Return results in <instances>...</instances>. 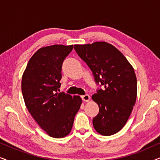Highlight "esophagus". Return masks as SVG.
I'll return each instance as SVG.
<instances>
[{
  "instance_id": "1",
  "label": "esophagus",
  "mask_w": 160,
  "mask_h": 160,
  "mask_svg": "<svg viewBox=\"0 0 160 160\" xmlns=\"http://www.w3.org/2000/svg\"><path fill=\"white\" fill-rule=\"evenodd\" d=\"M82 99L83 101L88 102L89 100V99H90V97H89V95H87V94H86V95L82 96Z\"/></svg>"
}]
</instances>
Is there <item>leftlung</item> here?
I'll list each match as a JSON object with an SVG mask.
<instances>
[{"mask_svg":"<svg viewBox=\"0 0 160 160\" xmlns=\"http://www.w3.org/2000/svg\"><path fill=\"white\" fill-rule=\"evenodd\" d=\"M74 49L90 68L96 84L102 87L92 97L99 106L94 128L102 135L115 134L126 124L136 101L134 69L121 52L106 42L76 44Z\"/></svg>","mask_w":160,"mask_h":160,"instance_id":"8db88e82","label":"left lung"}]
</instances>
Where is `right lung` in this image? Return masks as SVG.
Here are the masks:
<instances>
[{
	"label": "right lung",
	"mask_w": 160,
	"mask_h": 160,
	"mask_svg": "<svg viewBox=\"0 0 160 160\" xmlns=\"http://www.w3.org/2000/svg\"><path fill=\"white\" fill-rule=\"evenodd\" d=\"M73 48L58 44L41 48L30 59L22 78V93L28 111L55 138L69 134L82 102L79 96L58 92L63 61Z\"/></svg>",
	"instance_id": "right-lung-1"
}]
</instances>
